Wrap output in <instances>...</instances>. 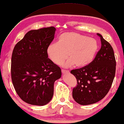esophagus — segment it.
<instances>
[{
  "instance_id": "esophagus-1",
  "label": "esophagus",
  "mask_w": 124,
  "mask_h": 124,
  "mask_svg": "<svg viewBox=\"0 0 124 124\" xmlns=\"http://www.w3.org/2000/svg\"><path fill=\"white\" fill-rule=\"evenodd\" d=\"M61 71H62V73H63V74H65V73H68L70 72L69 70H63V69H62V70H61Z\"/></svg>"
}]
</instances>
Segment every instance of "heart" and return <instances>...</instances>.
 I'll list each match as a JSON object with an SVG mask.
<instances>
[{
  "instance_id": "obj_1",
  "label": "heart",
  "mask_w": 124,
  "mask_h": 124,
  "mask_svg": "<svg viewBox=\"0 0 124 124\" xmlns=\"http://www.w3.org/2000/svg\"><path fill=\"white\" fill-rule=\"evenodd\" d=\"M98 48L95 39L76 32L63 33L58 42L52 43L47 48L48 56L55 64H61L68 57L70 59L64 64L65 67L76 64L84 67L89 64L95 57Z\"/></svg>"
}]
</instances>
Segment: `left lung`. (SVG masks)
<instances>
[{
    "label": "left lung",
    "mask_w": 124,
    "mask_h": 124,
    "mask_svg": "<svg viewBox=\"0 0 124 124\" xmlns=\"http://www.w3.org/2000/svg\"><path fill=\"white\" fill-rule=\"evenodd\" d=\"M101 46L94 60L88 65L73 70L70 73L77 79L72 96L80 105L95 103L105 97L114 79L116 60L113 48L100 34Z\"/></svg>",
    "instance_id": "obj_1"
}]
</instances>
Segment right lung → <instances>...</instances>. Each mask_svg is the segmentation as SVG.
<instances>
[{
    "label": "right lung",
    "mask_w": 124,
    "mask_h": 124,
    "mask_svg": "<svg viewBox=\"0 0 124 124\" xmlns=\"http://www.w3.org/2000/svg\"><path fill=\"white\" fill-rule=\"evenodd\" d=\"M55 31L53 26L31 30L14 48L11 80L19 97L31 105L50 102L54 82L61 77V68L48 58L47 52Z\"/></svg>",
    "instance_id": "1"
}]
</instances>
